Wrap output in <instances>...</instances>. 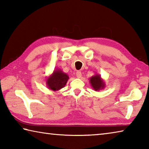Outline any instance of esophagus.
Here are the masks:
<instances>
[{
	"label": "esophagus",
	"instance_id": "esophagus-1",
	"mask_svg": "<svg viewBox=\"0 0 149 149\" xmlns=\"http://www.w3.org/2000/svg\"><path fill=\"white\" fill-rule=\"evenodd\" d=\"M76 76H77V77H78V78H81V76H82L81 72L80 71H77V72H76Z\"/></svg>",
	"mask_w": 149,
	"mask_h": 149
}]
</instances>
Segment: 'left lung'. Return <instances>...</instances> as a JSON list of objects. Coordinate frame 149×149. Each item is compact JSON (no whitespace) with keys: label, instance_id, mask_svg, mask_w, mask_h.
Returning <instances> with one entry per match:
<instances>
[{"label":"left lung","instance_id":"8db88e82","mask_svg":"<svg viewBox=\"0 0 149 149\" xmlns=\"http://www.w3.org/2000/svg\"><path fill=\"white\" fill-rule=\"evenodd\" d=\"M90 84L95 91H100L105 87L104 81L99 74H95L90 78Z\"/></svg>","mask_w":149,"mask_h":149}]
</instances>
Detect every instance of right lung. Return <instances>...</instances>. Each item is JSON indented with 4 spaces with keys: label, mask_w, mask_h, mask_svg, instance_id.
Segmentation results:
<instances>
[{
    "label": "right lung",
    "mask_w": 149,
    "mask_h": 149,
    "mask_svg": "<svg viewBox=\"0 0 149 149\" xmlns=\"http://www.w3.org/2000/svg\"><path fill=\"white\" fill-rule=\"evenodd\" d=\"M69 77L62 70H56L47 78L46 83L49 89L56 91L64 87Z\"/></svg>",
    "instance_id": "add662e5"
}]
</instances>
